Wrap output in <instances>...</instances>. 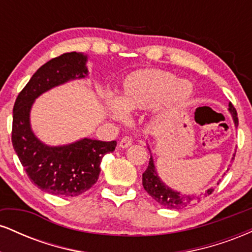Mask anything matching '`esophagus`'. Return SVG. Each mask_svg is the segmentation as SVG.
<instances>
[{
  "mask_svg": "<svg viewBox=\"0 0 252 252\" xmlns=\"http://www.w3.org/2000/svg\"><path fill=\"white\" fill-rule=\"evenodd\" d=\"M131 143H132L131 137H129V136H124L122 140L120 141V147L121 148H128L129 146H131Z\"/></svg>",
  "mask_w": 252,
  "mask_h": 252,
  "instance_id": "esophagus-1",
  "label": "esophagus"
}]
</instances>
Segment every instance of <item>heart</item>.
<instances>
[{"instance_id": "heart-1", "label": "heart", "mask_w": 252, "mask_h": 252, "mask_svg": "<svg viewBox=\"0 0 252 252\" xmlns=\"http://www.w3.org/2000/svg\"><path fill=\"white\" fill-rule=\"evenodd\" d=\"M193 86L162 70H142L124 79L118 100L106 99V109L116 121L126 120V111L143 110L158 104L162 114L175 112L189 99Z\"/></svg>"}]
</instances>
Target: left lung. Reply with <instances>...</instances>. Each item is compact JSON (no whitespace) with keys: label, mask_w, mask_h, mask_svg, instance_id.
I'll return each instance as SVG.
<instances>
[{"label":"left lung","mask_w":252,"mask_h":252,"mask_svg":"<svg viewBox=\"0 0 252 252\" xmlns=\"http://www.w3.org/2000/svg\"><path fill=\"white\" fill-rule=\"evenodd\" d=\"M228 111L231 112V116L233 118V122L235 126H238V117H237V111L235 106L232 104H228ZM235 158V154H233L232 160ZM228 170V168H227ZM219 184V182H218ZM142 185L144 189L147 190V193L152 196L156 202L161 205V206L166 207V209H172V210H180L184 207L189 206L193 202L200 200V195H186L181 194L180 192H176V190L169 189L164 182L158 178V173H156L155 166H154V160H153V156H150L149 158V164L148 168L146 169V172L142 174ZM213 192V189H209L205 192L204 195L211 194Z\"/></svg>","instance_id":"8db88e82"}]
</instances>
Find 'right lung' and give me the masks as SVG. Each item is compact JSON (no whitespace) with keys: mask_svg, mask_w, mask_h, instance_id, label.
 <instances>
[{"mask_svg":"<svg viewBox=\"0 0 252 252\" xmlns=\"http://www.w3.org/2000/svg\"><path fill=\"white\" fill-rule=\"evenodd\" d=\"M88 56L71 52L53 58L37 70L17 96L13 109L11 142L28 178L53 195L77 196L98 180L104 155L116 148V141L82 138L65 146L42 143L31 128L34 100L48 90L70 80L88 77Z\"/></svg>","mask_w":252,"mask_h":252,"instance_id":"1","label":"right lung"}]
</instances>
